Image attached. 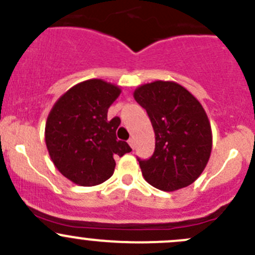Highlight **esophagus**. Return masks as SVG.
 Here are the masks:
<instances>
[{
    "mask_svg": "<svg viewBox=\"0 0 255 255\" xmlns=\"http://www.w3.org/2000/svg\"><path fill=\"white\" fill-rule=\"evenodd\" d=\"M128 144H129V145H130V148H132V149H134V146H135V139H134V138H129V140H128Z\"/></svg>",
    "mask_w": 255,
    "mask_h": 255,
    "instance_id": "34e87169",
    "label": "esophagus"
}]
</instances>
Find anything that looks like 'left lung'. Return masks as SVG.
Segmentation results:
<instances>
[{
	"label": "left lung",
	"instance_id": "8db88e82",
	"mask_svg": "<svg viewBox=\"0 0 255 255\" xmlns=\"http://www.w3.org/2000/svg\"><path fill=\"white\" fill-rule=\"evenodd\" d=\"M155 133V150L138 158L146 182L163 191H175L195 181L210 159L212 132L199 101L174 81H154L134 91Z\"/></svg>",
	"mask_w": 255,
	"mask_h": 255
}]
</instances>
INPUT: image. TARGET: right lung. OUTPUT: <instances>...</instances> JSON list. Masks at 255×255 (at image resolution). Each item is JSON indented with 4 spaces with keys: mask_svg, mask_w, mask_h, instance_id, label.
Here are the masks:
<instances>
[{
    "mask_svg": "<svg viewBox=\"0 0 255 255\" xmlns=\"http://www.w3.org/2000/svg\"><path fill=\"white\" fill-rule=\"evenodd\" d=\"M120 94L116 85L86 80L68 90L51 109L45 143L54 165L70 181L81 186L102 184L115 171L113 158L132 150L116 137L120 118L107 120Z\"/></svg>",
    "mask_w": 255,
    "mask_h": 255,
    "instance_id": "1",
    "label": "right lung"
}]
</instances>
